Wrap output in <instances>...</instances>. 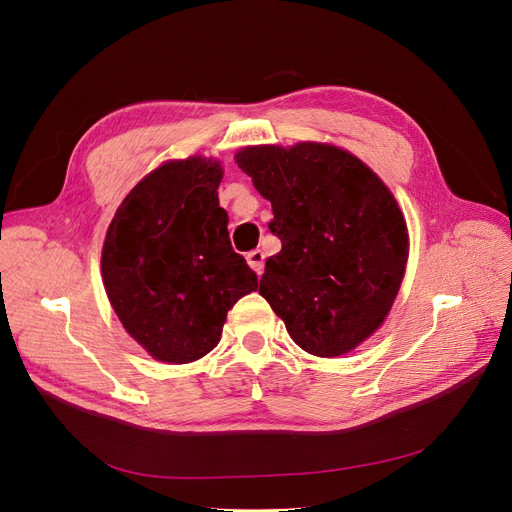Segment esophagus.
Segmentation results:
<instances>
[{
    "instance_id": "obj_1",
    "label": "esophagus",
    "mask_w": 512,
    "mask_h": 512,
    "mask_svg": "<svg viewBox=\"0 0 512 512\" xmlns=\"http://www.w3.org/2000/svg\"><path fill=\"white\" fill-rule=\"evenodd\" d=\"M247 261H249V265L253 267L257 276L263 274V267H265V253H263V251H259V249L251 251V253L247 255Z\"/></svg>"
}]
</instances>
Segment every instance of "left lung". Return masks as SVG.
<instances>
[{
	"label": "left lung",
	"mask_w": 512,
	"mask_h": 512,
	"mask_svg": "<svg viewBox=\"0 0 512 512\" xmlns=\"http://www.w3.org/2000/svg\"><path fill=\"white\" fill-rule=\"evenodd\" d=\"M234 159L272 203L282 240L259 294L309 355L351 353L384 324L405 278L409 232L390 188L326 143L245 147Z\"/></svg>",
	"instance_id": "obj_1"
}]
</instances>
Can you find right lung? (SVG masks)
<instances>
[{"label": "right lung", "mask_w": 512, "mask_h": 512, "mask_svg": "<svg viewBox=\"0 0 512 512\" xmlns=\"http://www.w3.org/2000/svg\"><path fill=\"white\" fill-rule=\"evenodd\" d=\"M218 159L193 155L147 174L107 228L101 276L124 330L164 363H191L220 342L226 313L257 290L234 253Z\"/></svg>", "instance_id": "obj_1"}]
</instances>
